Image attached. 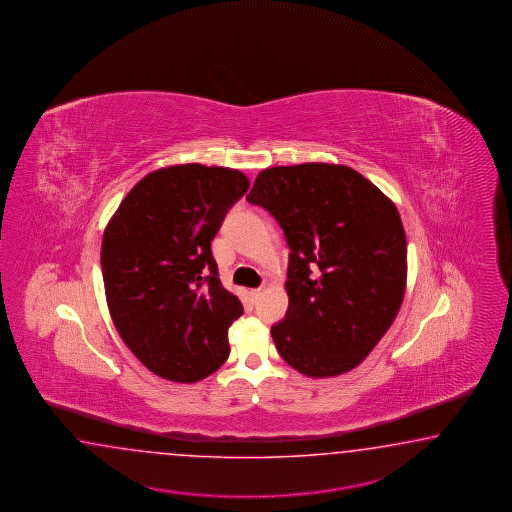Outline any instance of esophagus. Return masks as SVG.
Listing matches in <instances>:
<instances>
[{
  "instance_id": "34e87169",
  "label": "esophagus",
  "mask_w": 512,
  "mask_h": 512,
  "mask_svg": "<svg viewBox=\"0 0 512 512\" xmlns=\"http://www.w3.org/2000/svg\"><path fill=\"white\" fill-rule=\"evenodd\" d=\"M262 294H264V288H253V290H251V297H253V299H259Z\"/></svg>"
}]
</instances>
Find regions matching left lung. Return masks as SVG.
I'll list each match as a JSON object with an SVG mask.
<instances>
[{
	"label": "left lung",
	"instance_id": "obj_1",
	"mask_svg": "<svg viewBox=\"0 0 512 512\" xmlns=\"http://www.w3.org/2000/svg\"><path fill=\"white\" fill-rule=\"evenodd\" d=\"M283 228L288 310L272 327L284 362L312 378L347 373L382 340L406 292L397 207L360 172L303 163L259 172L246 196Z\"/></svg>",
	"mask_w": 512,
	"mask_h": 512
}]
</instances>
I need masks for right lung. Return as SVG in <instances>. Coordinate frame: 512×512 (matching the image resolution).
Segmentation results:
<instances>
[{"instance_id": "obj_1", "label": "right lung", "mask_w": 512, "mask_h": 512, "mask_svg": "<svg viewBox=\"0 0 512 512\" xmlns=\"http://www.w3.org/2000/svg\"><path fill=\"white\" fill-rule=\"evenodd\" d=\"M248 189L235 169L172 165L137 182L104 229L110 316L154 375L191 384L226 362L244 310L218 279L211 242Z\"/></svg>"}]
</instances>
